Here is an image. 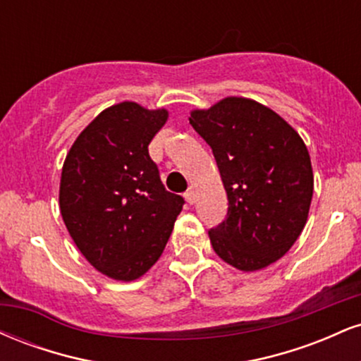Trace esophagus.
I'll list each match as a JSON object with an SVG mask.
<instances>
[{
    "mask_svg": "<svg viewBox=\"0 0 361 361\" xmlns=\"http://www.w3.org/2000/svg\"><path fill=\"white\" fill-rule=\"evenodd\" d=\"M185 200L188 202L190 205L195 204V190H193V186H190V188L186 190V193H185Z\"/></svg>",
    "mask_w": 361,
    "mask_h": 361,
    "instance_id": "obj_1",
    "label": "esophagus"
}]
</instances>
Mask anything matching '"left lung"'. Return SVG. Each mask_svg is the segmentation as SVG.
<instances>
[{
	"label": "left lung",
	"mask_w": 361,
	"mask_h": 361,
	"mask_svg": "<svg viewBox=\"0 0 361 361\" xmlns=\"http://www.w3.org/2000/svg\"><path fill=\"white\" fill-rule=\"evenodd\" d=\"M190 123L212 147L229 209L209 231L221 259L241 271L270 267L297 241L314 192L307 146L287 120L243 97L190 111Z\"/></svg>",
	"instance_id": "8db88e82"
}]
</instances>
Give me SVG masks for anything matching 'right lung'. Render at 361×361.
Listing matches in <instances>:
<instances>
[{"label": "right lung", "mask_w": 361, "mask_h": 361, "mask_svg": "<svg viewBox=\"0 0 361 361\" xmlns=\"http://www.w3.org/2000/svg\"><path fill=\"white\" fill-rule=\"evenodd\" d=\"M169 117L122 102L98 114L62 164V221L88 263L109 279L134 281L163 255L180 195L169 193L147 146Z\"/></svg>", "instance_id": "right-lung-1"}]
</instances>
